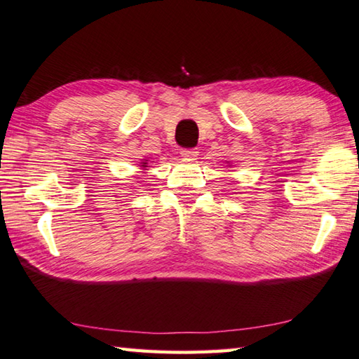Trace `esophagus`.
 I'll return each mask as SVG.
<instances>
[{
  "instance_id": "obj_1",
  "label": "esophagus",
  "mask_w": 359,
  "mask_h": 359,
  "mask_svg": "<svg viewBox=\"0 0 359 359\" xmlns=\"http://www.w3.org/2000/svg\"><path fill=\"white\" fill-rule=\"evenodd\" d=\"M181 156L189 161H195L198 156V151L195 148H182L181 150Z\"/></svg>"
}]
</instances>
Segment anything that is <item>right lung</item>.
Masks as SVG:
<instances>
[{
  "label": "right lung",
  "mask_w": 359,
  "mask_h": 359,
  "mask_svg": "<svg viewBox=\"0 0 359 359\" xmlns=\"http://www.w3.org/2000/svg\"><path fill=\"white\" fill-rule=\"evenodd\" d=\"M140 164H142L140 167H142V168H144V170H145V168L148 167V165H147V164H148V162H140Z\"/></svg>",
  "instance_id": "obj_1"
}]
</instances>
